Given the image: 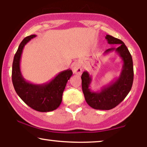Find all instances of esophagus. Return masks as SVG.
<instances>
[{
	"mask_svg": "<svg viewBox=\"0 0 147 147\" xmlns=\"http://www.w3.org/2000/svg\"><path fill=\"white\" fill-rule=\"evenodd\" d=\"M72 71L76 75H82V67L79 62H76L74 63L73 67H72Z\"/></svg>",
	"mask_w": 147,
	"mask_h": 147,
	"instance_id": "34e87169",
	"label": "esophagus"
}]
</instances>
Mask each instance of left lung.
I'll list each match as a JSON object with an SVG mask.
<instances>
[{"label": "left lung", "instance_id": "8db88e82", "mask_svg": "<svg viewBox=\"0 0 147 147\" xmlns=\"http://www.w3.org/2000/svg\"><path fill=\"white\" fill-rule=\"evenodd\" d=\"M106 39L109 44H117V48H111L104 52V55L115 51L122 60V71L119 77L104 86L100 91L91 90L92 77L88 72L84 71L82 75V86L86 102L92 109L97 110H110L124 100L131 90L133 82V65L131 54L124 42L107 34Z\"/></svg>", "mask_w": 147, "mask_h": 147}]
</instances>
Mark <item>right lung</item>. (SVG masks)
I'll use <instances>...</instances> for the list:
<instances>
[{"label": "right lung", "mask_w": 147, "mask_h": 147, "mask_svg": "<svg viewBox=\"0 0 147 147\" xmlns=\"http://www.w3.org/2000/svg\"><path fill=\"white\" fill-rule=\"evenodd\" d=\"M34 37L35 34L25 37L18 46L12 63V83L17 95L27 105L39 112H50L60 106L63 90L72 71L68 69L60 72L45 84H35L25 80L20 66L22 52L25 45Z\"/></svg>", "instance_id": "1"}]
</instances>
